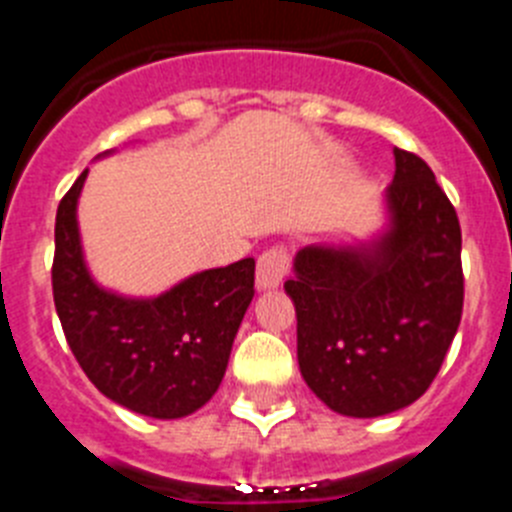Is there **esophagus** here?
Returning <instances> with one entry per match:
<instances>
[{
  "instance_id": "esophagus-1",
  "label": "esophagus",
  "mask_w": 512,
  "mask_h": 512,
  "mask_svg": "<svg viewBox=\"0 0 512 512\" xmlns=\"http://www.w3.org/2000/svg\"><path fill=\"white\" fill-rule=\"evenodd\" d=\"M289 274V253L284 246H269L256 261V284L259 289L279 287Z\"/></svg>"
}]
</instances>
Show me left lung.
Segmentation results:
<instances>
[{"instance_id":"obj_1","label":"left lung","mask_w":512,"mask_h":512,"mask_svg":"<svg viewBox=\"0 0 512 512\" xmlns=\"http://www.w3.org/2000/svg\"><path fill=\"white\" fill-rule=\"evenodd\" d=\"M392 228L369 248H302L284 282L300 372L330 410L377 418L418 400L464 310L461 228L431 166L395 148Z\"/></svg>"}]
</instances>
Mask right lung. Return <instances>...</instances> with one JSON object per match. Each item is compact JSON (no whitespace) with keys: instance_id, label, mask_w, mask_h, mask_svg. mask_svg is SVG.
<instances>
[{"instance_id":"obj_1","label":"right lung","mask_w":512,"mask_h":512,"mask_svg":"<svg viewBox=\"0 0 512 512\" xmlns=\"http://www.w3.org/2000/svg\"><path fill=\"white\" fill-rule=\"evenodd\" d=\"M84 179L87 171L56 212L51 282L63 336L104 397L148 418H184L223 382L233 338L253 300L256 261L194 274L153 300L104 292L81 259L76 200Z\"/></svg>"}]
</instances>
